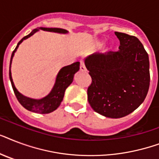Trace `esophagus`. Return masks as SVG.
I'll list each match as a JSON object with an SVG mask.
<instances>
[{"label":"esophagus","instance_id":"1","mask_svg":"<svg viewBox=\"0 0 159 159\" xmlns=\"http://www.w3.org/2000/svg\"><path fill=\"white\" fill-rule=\"evenodd\" d=\"M80 71L81 72H86L87 71V69H86V67H85L84 65V62L82 61V60H80Z\"/></svg>","mask_w":159,"mask_h":159}]
</instances>
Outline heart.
I'll use <instances>...</instances> for the list:
<instances>
[{"label":"heart","mask_w":159,"mask_h":159,"mask_svg":"<svg viewBox=\"0 0 159 159\" xmlns=\"http://www.w3.org/2000/svg\"><path fill=\"white\" fill-rule=\"evenodd\" d=\"M102 43H103V42H102V41H98V42H97V45H102Z\"/></svg>","instance_id":"b5f03b06"}]
</instances>
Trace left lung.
<instances>
[{
  "label": "left lung",
  "mask_w": 159,
  "mask_h": 159,
  "mask_svg": "<svg viewBox=\"0 0 159 159\" xmlns=\"http://www.w3.org/2000/svg\"><path fill=\"white\" fill-rule=\"evenodd\" d=\"M118 51L94 53L85 59L92 83L87 100L93 111L109 118H121L138 108L148 93L149 61L135 36L115 32Z\"/></svg>",
  "instance_id": "obj_1"
}]
</instances>
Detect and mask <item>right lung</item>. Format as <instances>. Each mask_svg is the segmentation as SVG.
<instances>
[{
  "instance_id": "right-lung-1",
  "label": "right lung",
  "mask_w": 159,
  "mask_h": 159,
  "mask_svg": "<svg viewBox=\"0 0 159 159\" xmlns=\"http://www.w3.org/2000/svg\"><path fill=\"white\" fill-rule=\"evenodd\" d=\"M41 30L46 31H51V32H57V33H67V31L63 29L59 28H42ZM38 29L34 30L30 34L25 36L18 43L16 48L13 51V53L11 54V62L12 60V57L14 56V53L16 52V48H18L20 43L26 39L30 38V36L38 31ZM79 70V62H76L71 65L66 66V67H62V69L60 70L59 72L57 73V77H56V81H55L54 86H53V89L50 92V93L47 96V97H43L40 100H34L28 98V97H25L22 94L17 91V89L14 85V82L12 81V77H11V71L9 72V76H10V80H11V86L13 88L14 93L16 95V98L20 103L21 106H24L26 110H28L32 112H35L39 114H48L50 113L52 111H55L56 109L59 106L60 103L62 101L63 96H64L65 90L67 89V87L72 83V80H73V76L76 72Z\"/></svg>"
}]
</instances>
